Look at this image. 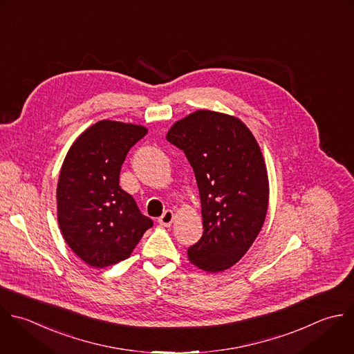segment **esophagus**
Here are the masks:
<instances>
[{"label":"esophagus","mask_w":354,"mask_h":354,"mask_svg":"<svg viewBox=\"0 0 354 354\" xmlns=\"http://www.w3.org/2000/svg\"><path fill=\"white\" fill-rule=\"evenodd\" d=\"M172 222H174V212H172L171 209H167V211L158 218V223H160L161 226H165V227L171 226Z\"/></svg>","instance_id":"1"}]
</instances>
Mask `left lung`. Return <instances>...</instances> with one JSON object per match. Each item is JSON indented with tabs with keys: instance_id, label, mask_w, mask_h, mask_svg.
I'll list each match as a JSON object with an SVG mask.
<instances>
[{
	"instance_id": "8db88e82",
	"label": "left lung",
	"mask_w": 354,
	"mask_h": 354,
	"mask_svg": "<svg viewBox=\"0 0 354 354\" xmlns=\"http://www.w3.org/2000/svg\"><path fill=\"white\" fill-rule=\"evenodd\" d=\"M167 140L186 154L200 192L204 232L189 247V259L205 272L226 270L245 255L266 218L261 149L239 118L209 110L175 122Z\"/></svg>"
}]
</instances>
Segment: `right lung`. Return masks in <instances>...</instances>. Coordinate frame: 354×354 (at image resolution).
Masks as SVG:
<instances>
[{
	"mask_svg": "<svg viewBox=\"0 0 354 354\" xmlns=\"http://www.w3.org/2000/svg\"><path fill=\"white\" fill-rule=\"evenodd\" d=\"M147 129L103 120L70 147L57 182V222L73 252L92 268L129 258L153 221L120 187V171L131 147Z\"/></svg>",
	"mask_w": 354,
	"mask_h": 354,
	"instance_id": "obj_1",
	"label": "right lung"
}]
</instances>
